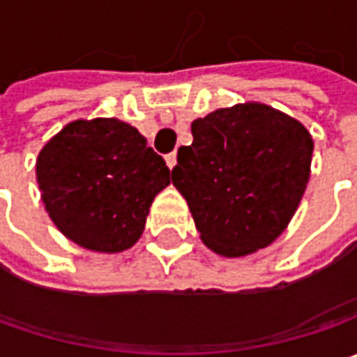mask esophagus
<instances>
[{
    "instance_id": "esophagus-1",
    "label": "esophagus",
    "mask_w": 357,
    "mask_h": 357,
    "mask_svg": "<svg viewBox=\"0 0 357 357\" xmlns=\"http://www.w3.org/2000/svg\"><path fill=\"white\" fill-rule=\"evenodd\" d=\"M167 165H169V169H172L176 165V153H169L167 155Z\"/></svg>"
}]
</instances>
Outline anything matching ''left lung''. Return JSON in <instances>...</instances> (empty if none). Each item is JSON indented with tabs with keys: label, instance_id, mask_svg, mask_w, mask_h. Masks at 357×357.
<instances>
[{
	"label": "left lung",
	"instance_id": "left-lung-1",
	"mask_svg": "<svg viewBox=\"0 0 357 357\" xmlns=\"http://www.w3.org/2000/svg\"><path fill=\"white\" fill-rule=\"evenodd\" d=\"M172 185L188 202L202 242L244 256L278 238L302 200L314 143L298 121L260 103L218 109L192 125Z\"/></svg>",
	"mask_w": 357,
	"mask_h": 357
}]
</instances>
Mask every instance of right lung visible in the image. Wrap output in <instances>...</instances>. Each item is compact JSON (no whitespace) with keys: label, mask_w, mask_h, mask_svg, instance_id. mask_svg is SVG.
<instances>
[{"label":"right lung","mask_w":357,"mask_h":357,"mask_svg":"<svg viewBox=\"0 0 357 357\" xmlns=\"http://www.w3.org/2000/svg\"><path fill=\"white\" fill-rule=\"evenodd\" d=\"M171 178L165 158L119 119L73 121L37 158L51 220L95 252H121L141 238L149 208Z\"/></svg>","instance_id":"right-lung-1"}]
</instances>
